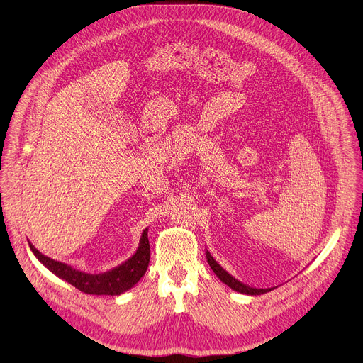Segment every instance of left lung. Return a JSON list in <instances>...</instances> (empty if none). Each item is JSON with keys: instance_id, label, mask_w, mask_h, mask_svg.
Listing matches in <instances>:
<instances>
[{"instance_id": "obj_1", "label": "left lung", "mask_w": 363, "mask_h": 363, "mask_svg": "<svg viewBox=\"0 0 363 363\" xmlns=\"http://www.w3.org/2000/svg\"><path fill=\"white\" fill-rule=\"evenodd\" d=\"M205 255H206V262H208L210 267H211L213 272L217 274V277H218L224 284H227L228 287H231L233 290H235V291H238V293H242V294H250V296L264 294V293L273 290V289H255V287H250V286L241 283L240 280H237L235 277H233L227 270H224V269L214 260V257L210 254L208 250H205Z\"/></svg>"}]
</instances>
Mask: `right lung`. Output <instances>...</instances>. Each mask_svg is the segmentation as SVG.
Wrapping results in <instances>:
<instances>
[{
    "label": "right lung",
    "instance_id": "1",
    "mask_svg": "<svg viewBox=\"0 0 363 363\" xmlns=\"http://www.w3.org/2000/svg\"><path fill=\"white\" fill-rule=\"evenodd\" d=\"M28 245L34 252V255L40 260V263L44 267H47L51 273L63 279L65 281L70 283L72 286H74L83 293L97 294V296L100 294L119 296L126 290L132 289L140 280V277L146 273V269L149 266V258H150L147 228L143 230L139 240L138 250L132 257H129L125 263L119 264L118 267L105 273H99V274H90V273L76 270L66 263L53 260V258L41 254L30 241H28Z\"/></svg>",
    "mask_w": 363,
    "mask_h": 363
}]
</instances>
